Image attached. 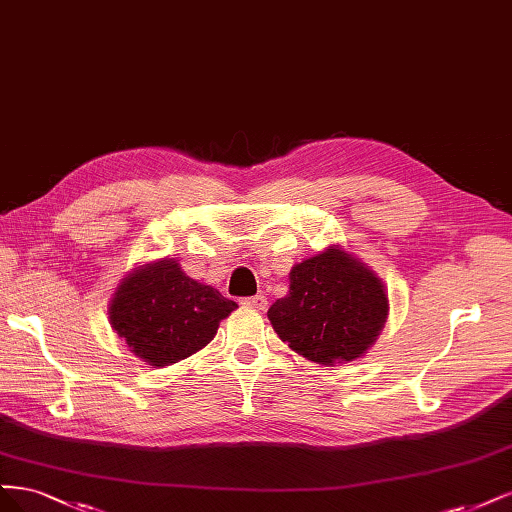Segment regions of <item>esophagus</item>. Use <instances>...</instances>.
Returning <instances> with one entry per match:
<instances>
[{
    "mask_svg": "<svg viewBox=\"0 0 512 512\" xmlns=\"http://www.w3.org/2000/svg\"><path fill=\"white\" fill-rule=\"evenodd\" d=\"M242 304H244V306H249V308L263 310V308L268 306V298H266V295H253V298H244V300H242Z\"/></svg>",
    "mask_w": 512,
    "mask_h": 512,
    "instance_id": "esophagus-1",
    "label": "esophagus"
}]
</instances>
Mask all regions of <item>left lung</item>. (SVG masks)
I'll list each match as a JSON object with an SVG mask.
<instances>
[{"instance_id": "obj_1", "label": "left lung", "mask_w": 512, "mask_h": 512, "mask_svg": "<svg viewBox=\"0 0 512 512\" xmlns=\"http://www.w3.org/2000/svg\"><path fill=\"white\" fill-rule=\"evenodd\" d=\"M387 315L383 280L340 244L295 263L289 293L268 310L278 338L321 366L359 359L376 342Z\"/></svg>"}]
</instances>
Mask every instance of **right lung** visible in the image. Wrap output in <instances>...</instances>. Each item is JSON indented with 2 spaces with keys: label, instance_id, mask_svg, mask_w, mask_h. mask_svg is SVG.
<instances>
[{
  "label": "right lung",
  "instance_id": "add662e5",
  "mask_svg": "<svg viewBox=\"0 0 512 512\" xmlns=\"http://www.w3.org/2000/svg\"><path fill=\"white\" fill-rule=\"evenodd\" d=\"M236 308L234 300L187 276L176 259H157L125 274L110 298L108 319L144 364L166 368L204 349Z\"/></svg>",
  "mask_w": 512,
  "mask_h": 512
}]
</instances>
